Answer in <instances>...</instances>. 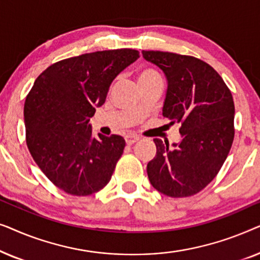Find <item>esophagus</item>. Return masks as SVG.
<instances>
[{"label":"esophagus","mask_w":260,"mask_h":260,"mask_svg":"<svg viewBox=\"0 0 260 260\" xmlns=\"http://www.w3.org/2000/svg\"><path fill=\"white\" fill-rule=\"evenodd\" d=\"M137 141H140V137L135 136V135H127L125 137V142L127 145H133L134 143H136Z\"/></svg>","instance_id":"34e87169"}]
</instances>
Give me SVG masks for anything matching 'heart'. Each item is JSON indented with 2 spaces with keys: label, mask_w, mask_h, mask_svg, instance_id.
<instances>
[{
  "label": "heart",
  "mask_w": 260,
  "mask_h": 260,
  "mask_svg": "<svg viewBox=\"0 0 260 260\" xmlns=\"http://www.w3.org/2000/svg\"><path fill=\"white\" fill-rule=\"evenodd\" d=\"M157 78H161V77H159V74L152 69H144L138 73V80H140V83H142V81L151 80V79H157Z\"/></svg>",
  "instance_id": "1"
}]
</instances>
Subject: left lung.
Segmentation results:
<instances>
[{
	"label": "left lung",
	"instance_id": "1",
	"mask_svg": "<svg viewBox=\"0 0 260 260\" xmlns=\"http://www.w3.org/2000/svg\"><path fill=\"white\" fill-rule=\"evenodd\" d=\"M168 79L163 118L180 124L179 144L154 138L156 156L148 163L152 187L170 198L198 194L212 182L234 140V102L220 74L191 55L143 51Z\"/></svg>",
	"mask_w": 260,
	"mask_h": 260
}]
</instances>
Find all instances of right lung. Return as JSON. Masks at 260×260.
Instances as JSON below:
<instances>
[{
	"label": "right lung",
	"instance_id": "right-lung-1",
	"mask_svg": "<svg viewBox=\"0 0 260 260\" xmlns=\"http://www.w3.org/2000/svg\"><path fill=\"white\" fill-rule=\"evenodd\" d=\"M140 52L122 48L60 60L37 78L24 102L26 143L48 180L67 194L103 189L125 148L119 135L94 137L88 125L117 74Z\"/></svg>",
	"mask_w": 260,
	"mask_h": 260
}]
</instances>
